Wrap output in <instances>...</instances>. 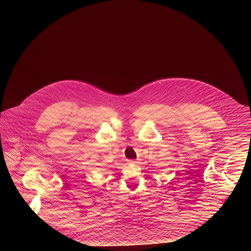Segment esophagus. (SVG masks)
<instances>
[{"label":"esophagus","instance_id":"obj_1","mask_svg":"<svg viewBox=\"0 0 251 251\" xmlns=\"http://www.w3.org/2000/svg\"><path fill=\"white\" fill-rule=\"evenodd\" d=\"M137 162L135 161V160H129L128 161V164H130V165H135Z\"/></svg>","mask_w":251,"mask_h":251}]
</instances>
